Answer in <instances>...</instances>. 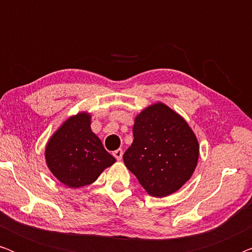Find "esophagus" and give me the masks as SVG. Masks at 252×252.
I'll list each match as a JSON object with an SVG mask.
<instances>
[{"label": "esophagus", "instance_id": "1", "mask_svg": "<svg viewBox=\"0 0 252 252\" xmlns=\"http://www.w3.org/2000/svg\"><path fill=\"white\" fill-rule=\"evenodd\" d=\"M113 156L116 157L117 160H120L123 158V150L122 149H117L116 151H113Z\"/></svg>", "mask_w": 252, "mask_h": 252}]
</instances>
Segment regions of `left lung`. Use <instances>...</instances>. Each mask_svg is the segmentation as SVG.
<instances>
[{
	"mask_svg": "<svg viewBox=\"0 0 252 252\" xmlns=\"http://www.w3.org/2000/svg\"><path fill=\"white\" fill-rule=\"evenodd\" d=\"M133 135L124 163L148 194L165 197L189 181L197 166L199 144L184 117L156 102L137 113Z\"/></svg>",
	"mask_w": 252,
	"mask_h": 252,
	"instance_id": "1",
	"label": "left lung"
}]
</instances>
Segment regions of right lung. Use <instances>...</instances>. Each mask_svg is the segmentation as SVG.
Instances as JSON below:
<instances>
[{
  "mask_svg": "<svg viewBox=\"0 0 252 252\" xmlns=\"http://www.w3.org/2000/svg\"><path fill=\"white\" fill-rule=\"evenodd\" d=\"M91 124V113L78 112L64 120L46 144L44 158L48 168L68 188L93 184L116 161L92 130Z\"/></svg>",
  "mask_w": 252,
  "mask_h": 252,
  "instance_id": "add662e5",
  "label": "right lung"
}]
</instances>
